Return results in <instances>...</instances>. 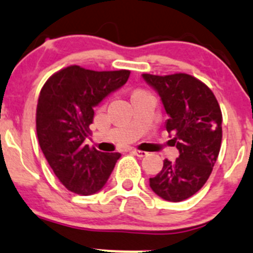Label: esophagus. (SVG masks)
Returning a JSON list of instances; mask_svg holds the SVG:
<instances>
[{
	"instance_id": "1",
	"label": "esophagus",
	"mask_w": 253,
	"mask_h": 253,
	"mask_svg": "<svg viewBox=\"0 0 253 253\" xmlns=\"http://www.w3.org/2000/svg\"><path fill=\"white\" fill-rule=\"evenodd\" d=\"M131 154H134L135 156H137V157H144V156H146L147 152H146V151H141V150L132 149V150H131Z\"/></svg>"
}]
</instances>
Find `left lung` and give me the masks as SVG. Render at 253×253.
<instances>
[{
  "label": "left lung",
  "mask_w": 253,
  "mask_h": 253,
  "mask_svg": "<svg viewBox=\"0 0 253 253\" xmlns=\"http://www.w3.org/2000/svg\"><path fill=\"white\" fill-rule=\"evenodd\" d=\"M161 97L169 114L166 129L174 135L176 161H164L161 172L150 178L152 191L169 202H182L206 184L221 146L222 116L211 89L187 74H144Z\"/></svg>",
  "instance_id": "8db88e82"
}]
</instances>
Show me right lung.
I'll use <instances>...</instances> for the list:
<instances>
[{
  "label": "right lung",
  "mask_w": 253,
  "mask_h": 253,
  "mask_svg": "<svg viewBox=\"0 0 253 253\" xmlns=\"http://www.w3.org/2000/svg\"><path fill=\"white\" fill-rule=\"evenodd\" d=\"M129 70L93 71L71 65L42 86L37 106L39 145L55 176L69 191L89 196L104 187L119 152H101L84 145L93 108L129 79Z\"/></svg>",
  "instance_id": "obj_1"
}]
</instances>
